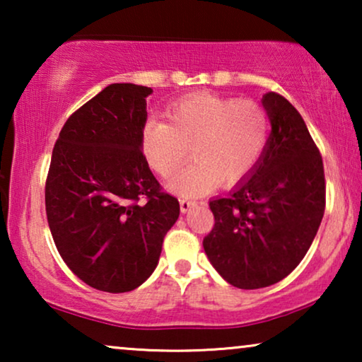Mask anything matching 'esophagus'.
<instances>
[{"label":"esophagus","mask_w":362,"mask_h":362,"mask_svg":"<svg viewBox=\"0 0 362 362\" xmlns=\"http://www.w3.org/2000/svg\"><path fill=\"white\" fill-rule=\"evenodd\" d=\"M196 206V201H191V199H181L180 201V207H181V212H187L191 211L192 207Z\"/></svg>","instance_id":"34e87169"}]
</instances>
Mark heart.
<instances>
[{
	"mask_svg": "<svg viewBox=\"0 0 362 362\" xmlns=\"http://www.w3.org/2000/svg\"><path fill=\"white\" fill-rule=\"evenodd\" d=\"M269 117L252 102L212 93H194L173 103L166 123L148 120L141 151L156 175L170 180L186 161L194 163L168 187L181 196H201L245 180L259 163L269 140Z\"/></svg>",
	"mask_w": 362,
	"mask_h": 362,
	"instance_id": "b5f03b06",
	"label": "heart"
}]
</instances>
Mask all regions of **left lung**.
I'll list each match as a JSON object with an SVG mask.
<instances>
[{
  "label": "left lung",
  "instance_id": "1",
  "mask_svg": "<svg viewBox=\"0 0 362 362\" xmlns=\"http://www.w3.org/2000/svg\"><path fill=\"white\" fill-rule=\"evenodd\" d=\"M272 130L259 163L226 197L209 201L214 229L202 245L230 285L264 288L308 252L325 214V171L303 118L279 93L262 97Z\"/></svg>",
  "mask_w": 362,
  "mask_h": 362
}]
</instances>
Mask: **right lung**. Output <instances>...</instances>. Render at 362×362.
<instances>
[{
  "label": "right lung",
  "mask_w": 362,
  "mask_h": 362,
  "mask_svg": "<svg viewBox=\"0 0 362 362\" xmlns=\"http://www.w3.org/2000/svg\"><path fill=\"white\" fill-rule=\"evenodd\" d=\"M151 93L135 83L103 88L69 117L49 166L54 244L78 279L108 293L135 290L155 272L180 217V202L161 191L141 151Z\"/></svg>",
  "instance_id": "add662e5"
}]
</instances>
